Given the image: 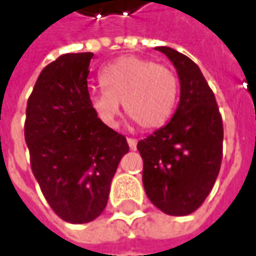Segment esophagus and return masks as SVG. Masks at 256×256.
Returning <instances> with one entry per match:
<instances>
[{
    "mask_svg": "<svg viewBox=\"0 0 256 256\" xmlns=\"http://www.w3.org/2000/svg\"><path fill=\"white\" fill-rule=\"evenodd\" d=\"M128 146H130V150H136V146H138V140L136 139H133V138H128Z\"/></svg>",
    "mask_w": 256,
    "mask_h": 256,
    "instance_id": "1",
    "label": "esophagus"
}]
</instances>
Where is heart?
Listing matches in <instances>:
<instances>
[{"label":"heart","mask_w":256,"mask_h":256,"mask_svg":"<svg viewBox=\"0 0 256 256\" xmlns=\"http://www.w3.org/2000/svg\"><path fill=\"white\" fill-rule=\"evenodd\" d=\"M99 81L100 92H92L90 106L106 128L118 123L120 106L144 128L163 126L174 114L179 84L175 72L144 58L126 56L106 65Z\"/></svg>","instance_id":"1"}]
</instances>
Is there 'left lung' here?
<instances>
[{"instance_id":"left-lung-1","label":"left lung","mask_w":256,"mask_h":256,"mask_svg":"<svg viewBox=\"0 0 256 256\" xmlns=\"http://www.w3.org/2000/svg\"><path fill=\"white\" fill-rule=\"evenodd\" d=\"M176 68L179 104L170 122L138 142L142 182L151 203L174 216L190 215L209 196L221 169L222 118L200 68L170 47H156Z\"/></svg>"}]
</instances>
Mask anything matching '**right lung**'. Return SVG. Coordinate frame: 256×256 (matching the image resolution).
<instances>
[{"label": "right lung", "instance_id": "right-lung-1", "mask_svg": "<svg viewBox=\"0 0 256 256\" xmlns=\"http://www.w3.org/2000/svg\"><path fill=\"white\" fill-rule=\"evenodd\" d=\"M93 53L48 64L28 99L25 140L30 168L54 214L66 222L96 220L108 203L126 138L102 124L87 88Z\"/></svg>", "mask_w": 256, "mask_h": 256}]
</instances>
